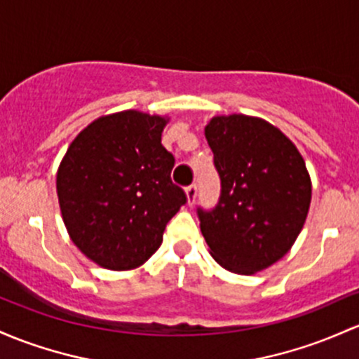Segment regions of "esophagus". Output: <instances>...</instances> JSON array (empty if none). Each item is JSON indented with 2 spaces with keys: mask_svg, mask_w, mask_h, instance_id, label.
<instances>
[{
  "mask_svg": "<svg viewBox=\"0 0 359 359\" xmlns=\"http://www.w3.org/2000/svg\"><path fill=\"white\" fill-rule=\"evenodd\" d=\"M186 194H187V204L189 206H192V204L196 203V196H198V186H196V184H191V186L186 189Z\"/></svg>",
  "mask_w": 359,
  "mask_h": 359,
  "instance_id": "esophagus-1",
  "label": "esophagus"
}]
</instances>
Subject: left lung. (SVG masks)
<instances>
[{"label":"left lung","mask_w":359,"mask_h":359,"mask_svg":"<svg viewBox=\"0 0 359 359\" xmlns=\"http://www.w3.org/2000/svg\"><path fill=\"white\" fill-rule=\"evenodd\" d=\"M222 194L198 208L201 231L219 266L237 274L266 269L291 249L312 198L297 147L257 117L219 116L206 126Z\"/></svg>","instance_id":"8db88e82"}]
</instances>
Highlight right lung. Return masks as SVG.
Listing matches in <instances>:
<instances>
[{
  "instance_id": "obj_1",
  "label": "right lung",
  "mask_w": 359,
  "mask_h": 359,
  "mask_svg": "<svg viewBox=\"0 0 359 359\" xmlns=\"http://www.w3.org/2000/svg\"><path fill=\"white\" fill-rule=\"evenodd\" d=\"M165 122L137 110L100 117L74 137L59 165L57 198L69 237L105 269L147 262L187 203L170 179L175 158L161 144Z\"/></svg>"
}]
</instances>
